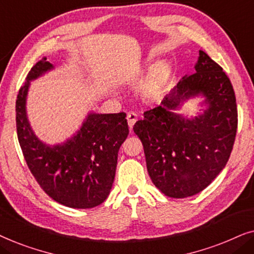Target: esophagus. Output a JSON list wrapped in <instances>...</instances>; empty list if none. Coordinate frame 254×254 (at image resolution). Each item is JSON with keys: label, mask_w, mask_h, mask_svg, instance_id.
Segmentation results:
<instances>
[{"label": "esophagus", "mask_w": 254, "mask_h": 254, "mask_svg": "<svg viewBox=\"0 0 254 254\" xmlns=\"http://www.w3.org/2000/svg\"><path fill=\"white\" fill-rule=\"evenodd\" d=\"M137 120V114L135 112H129L127 114V121H128V126H129V128L131 129L134 126V124L136 123Z\"/></svg>", "instance_id": "1"}]
</instances>
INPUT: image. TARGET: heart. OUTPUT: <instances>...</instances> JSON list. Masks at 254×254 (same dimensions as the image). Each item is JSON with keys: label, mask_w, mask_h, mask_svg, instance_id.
Instances as JSON below:
<instances>
[{"label": "heart", "mask_w": 254, "mask_h": 254, "mask_svg": "<svg viewBox=\"0 0 254 254\" xmlns=\"http://www.w3.org/2000/svg\"><path fill=\"white\" fill-rule=\"evenodd\" d=\"M171 72V64L168 61H159L154 64L150 74L141 86L142 96L147 99L158 98L170 81Z\"/></svg>", "instance_id": "heart-1"}]
</instances>
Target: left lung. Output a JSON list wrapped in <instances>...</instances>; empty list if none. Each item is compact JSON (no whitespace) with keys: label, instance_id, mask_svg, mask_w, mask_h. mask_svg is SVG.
Here are the masks:
<instances>
[{"label":"left lung","instance_id":"left-lung-1","mask_svg":"<svg viewBox=\"0 0 254 254\" xmlns=\"http://www.w3.org/2000/svg\"><path fill=\"white\" fill-rule=\"evenodd\" d=\"M195 72L185 76L162 104L143 113L134 133L143 144L148 173L166 196L182 199L203 190L227 164L237 133L238 113L230 79L200 51ZM202 94L210 104L202 116L185 121L173 110Z\"/></svg>","mask_w":254,"mask_h":254}]
</instances>
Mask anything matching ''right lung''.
I'll list each match as a JSON object with an SVG mask.
<instances>
[{
  "mask_svg": "<svg viewBox=\"0 0 254 254\" xmlns=\"http://www.w3.org/2000/svg\"><path fill=\"white\" fill-rule=\"evenodd\" d=\"M52 68L44 58L20 86L16 100L19 145L34 179L52 199L70 208H93L106 200L112 189L118 151L129 133L126 113H91L71 140L52 148L41 143L27 121L26 93L31 79Z\"/></svg>",
  "mask_w": 254,
  "mask_h": 254,
  "instance_id": "obj_1",
  "label": "right lung"
}]
</instances>
